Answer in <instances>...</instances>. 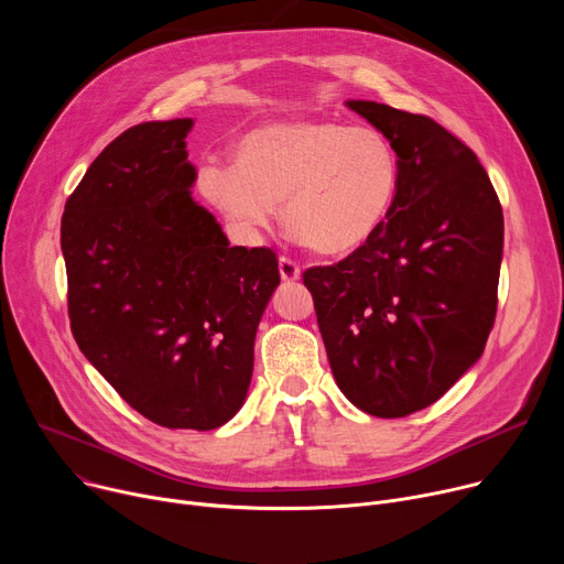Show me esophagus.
I'll return each mask as SVG.
<instances>
[{"label": "esophagus", "mask_w": 564, "mask_h": 564, "mask_svg": "<svg viewBox=\"0 0 564 564\" xmlns=\"http://www.w3.org/2000/svg\"><path fill=\"white\" fill-rule=\"evenodd\" d=\"M279 272H281V279L283 281H300V276H302V267L294 262L292 258H288V256H281L279 258Z\"/></svg>", "instance_id": "1"}]
</instances>
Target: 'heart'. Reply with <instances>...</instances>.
I'll use <instances>...</instances> for the list:
<instances>
[{
  "label": "heart",
  "mask_w": 564,
  "mask_h": 564,
  "mask_svg": "<svg viewBox=\"0 0 564 564\" xmlns=\"http://www.w3.org/2000/svg\"><path fill=\"white\" fill-rule=\"evenodd\" d=\"M398 175V155L379 130L290 118L247 132L232 148V169L200 171V189L249 232L270 226L281 205L294 240L338 256L361 247L387 217Z\"/></svg>",
  "instance_id": "1"
}]
</instances>
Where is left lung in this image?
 <instances>
[{"instance_id":"left-lung-1","label":"left lung","mask_w":564,"mask_h":564,"mask_svg":"<svg viewBox=\"0 0 564 564\" xmlns=\"http://www.w3.org/2000/svg\"><path fill=\"white\" fill-rule=\"evenodd\" d=\"M398 155V189L368 240L311 267L317 327L343 395L377 419L436 402L485 351L502 210L476 153L421 113L347 100Z\"/></svg>"}]
</instances>
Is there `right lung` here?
<instances>
[{"instance_id": "obj_1", "label": "right lung", "mask_w": 564, "mask_h": 564, "mask_svg": "<svg viewBox=\"0 0 564 564\" xmlns=\"http://www.w3.org/2000/svg\"><path fill=\"white\" fill-rule=\"evenodd\" d=\"M192 126L151 121L116 137L66 200L62 251L84 357L148 421L205 432L247 400L281 276L272 249L230 247L192 198Z\"/></svg>"}]
</instances>
